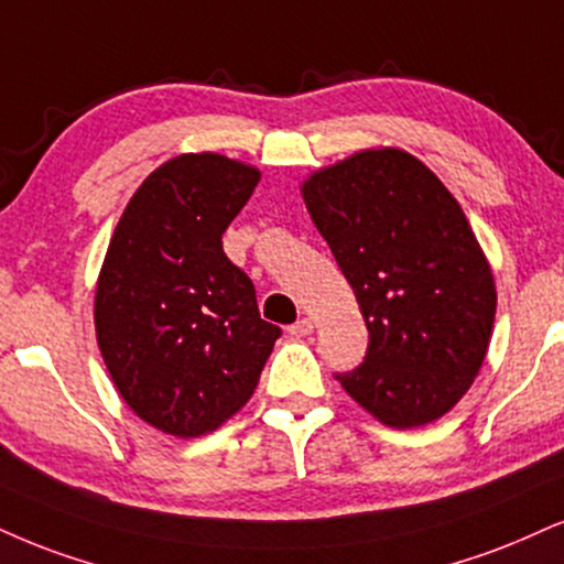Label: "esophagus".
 <instances>
[{
	"label": "esophagus",
	"instance_id": "1",
	"mask_svg": "<svg viewBox=\"0 0 564 564\" xmlns=\"http://www.w3.org/2000/svg\"><path fill=\"white\" fill-rule=\"evenodd\" d=\"M288 332H290V335H293V337H297V339L308 337L311 332H314V322H311V318H297L295 324H290Z\"/></svg>",
	"mask_w": 564,
	"mask_h": 564
}]
</instances>
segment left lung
<instances>
[{"instance_id": "8db88e82", "label": "left lung", "mask_w": 564, "mask_h": 564, "mask_svg": "<svg viewBox=\"0 0 564 564\" xmlns=\"http://www.w3.org/2000/svg\"><path fill=\"white\" fill-rule=\"evenodd\" d=\"M303 198L366 318L364 364L335 373L381 423L442 419L474 384L495 324V276L440 177L398 149L316 172Z\"/></svg>"}]
</instances>
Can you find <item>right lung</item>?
I'll return each mask as SVG.
<instances>
[{"instance_id": "add662e5", "label": "right lung", "mask_w": 564, "mask_h": 564, "mask_svg": "<svg viewBox=\"0 0 564 564\" xmlns=\"http://www.w3.org/2000/svg\"><path fill=\"white\" fill-rule=\"evenodd\" d=\"M259 185L253 166L185 154L143 180L96 288V337L122 400L151 426L200 436L253 394L282 329L221 248Z\"/></svg>"}]
</instances>
